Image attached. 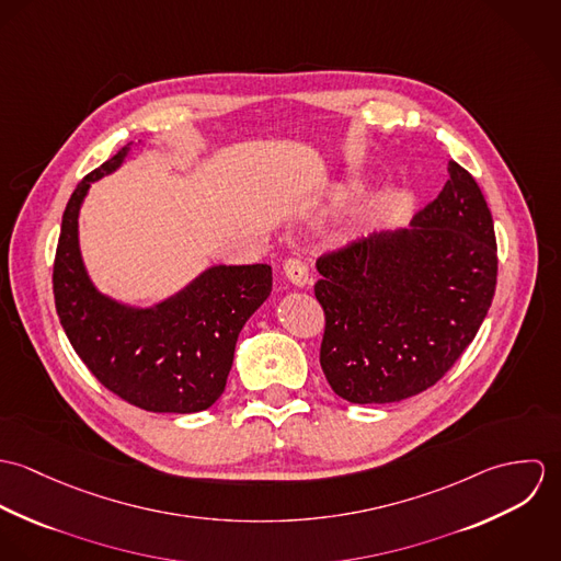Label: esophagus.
I'll return each mask as SVG.
<instances>
[{
    "label": "esophagus",
    "mask_w": 561,
    "mask_h": 561,
    "mask_svg": "<svg viewBox=\"0 0 561 561\" xmlns=\"http://www.w3.org/2000/svg\"><path fill=\"white\" fill-rule=\"evenodd\" d=\"M283 270H285L287 280H289L294 287H298V289H305V287H309V285L313 283L311 276H309V267H307L300 259H287L285 265H283Z\"/></svg>",
    "instance_id": "obj_1"
}]
</instances>
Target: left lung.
Segmentation results:
<instances>
[{
  "mask_svg": "<svg viewBox=\"0 0 561 561\" xmlns=\"http://www.w3.org/2000/svg\"><path fill=\"white\" fill-rule=\"evenodd\" d=\"M408 229L325 254L320 365L352 403H393L436 385L476 339L496 285V241L476 179L456 161Z\"/></svg>",
  "mask_w": 561,
  "mask_h": 561,
  "instance_id": "left-lung-1",
  "label": "left lung"
}]
</instances>
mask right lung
I'll use <instances>...</instances> for the list:
<instances>
[{"label": "right lung", "instance_id": "add662e5", "mask_svg": "<svg viewBox=\"0 0 561 561\" xmlns=\"http://www.w3.org/2000/svg\"><path fill=\"white\" fill-rule=\"evenodd\" d=\"M136 147L145 142L123 147L69 198L54 265L56 311L83 365L121 400L149 412H201L227 387L241 328L272 291V267L209 265L149 307L103 294L81 256V205L90 185L116 172Z\"/></svg>", "mask_w": 561, "mask_h": 561}]
</instances>
